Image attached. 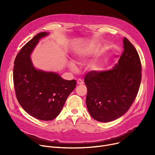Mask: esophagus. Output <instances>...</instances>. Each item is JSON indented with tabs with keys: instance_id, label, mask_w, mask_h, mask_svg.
Masks as SVG:
<instances>
[{
	"instance_id": "esophagus-1",
	"label": "esophagus",
	"mask_w": 155,
	"mask_h": 155,
	"mask_svg": "<svg viewBox=\"0 0 155 155\" xmlns=\"http://www.w3.org/2000/svg\"><path fill=\"white\" fill-rule=\"evenodd\" d=\"M77 82V84H78V85H82L84 84V82L81 79H78Z\"/></svg>"
}]
</instances>
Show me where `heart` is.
<instances>
[{
  "label": "heart",
  "instance_id": "1",
  "mask_svg": "<svg viewBox=\"0 0 155 155\" xmlns=\"http://www.w3.org/2000/svg\"><path fill=\"white\" fill-rule=\"evenodd\" d=\"M97 51V47L95 45H92L91 46L88 48H87V50L85 51V52L84 53L83 55L80 58V60L79 61V63H82L83 62L87 61L88 58L90 56H91L92 55H93L95 52ZM70 68L73 70H76V67L73 64H70Z\"/></svg>",
  "mask_w": 155,
  "mask_h": 155
}]
</instances>
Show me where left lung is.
Listing matches in <instances>:
<instances>
[{
	"instance_id": "8db88e82",
	"label": "left lung",
	"mask_w": 155,
	"mask_h": 155,
	"mask_svg": "<svg viewBox=\"0 0 155 155\" xmlns=\"http://www.w3.org/2000/svg\"><path fill=\"white\" fill-rule=\"evenodd\" d=\"M123 43L124 51L112 70L91 71L84 77L87 109L97 121L107 123L124 114L139 91L142 77L140 56L126 38Z\"/></svg>"
}]
</instances>
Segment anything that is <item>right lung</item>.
Here are the masks:
<instances>
[{"label": "right lung", "instance_id": "add662e5", "mask_svg": "<svg viewBox=\"0 0 155 155\" xmlns=\"http://www.w3.org/2000/svg\"><path fill=\"white\" fill-rule=\"evenodd\" d=\"M47 35L39 32L21 49L13 69L15 93L19 104L30 116L42 120H51L59 115L77 84L75 80H66L57 73L34 68L29 55L39 39Z\"/></svg>", "mask_w": 155, "mask_h": 155}]
</instances>
